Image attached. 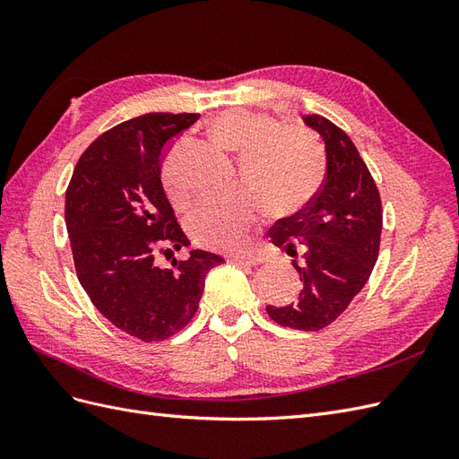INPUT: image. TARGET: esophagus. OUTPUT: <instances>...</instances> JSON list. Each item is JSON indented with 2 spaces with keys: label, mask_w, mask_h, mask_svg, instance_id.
Returning <instances> with one entry per match:
<instances>
[{
  "label": "esophagus",
  "mask_w": 459,
  "mask_h": 459,
  "mask_svg": "<svg viewBox=\"0 0 459 459\" xmlns=\"http://www.w3.org/2000/svg\"><path fill=\"white\" fill-rule=\"evenodd\" d=\"M231 260L238 262V264H245V266H258V264L264 262V258H262L260 255H253V253H248V255H238V256H233Z\"/></svg>",
  "instance_id": "1"
}]
</instances>
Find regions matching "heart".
Returning a JSON list of instances; mask_svg holds the SVG:
<instances>
[{"label": "heart", "mask_w": 459, "mask_h": 459, "mask_svg": "<svg viewBox=\"0 0 459 459\" xmlns=\"http://www.w3.org/2000/svg\"><path fill=\"white\" fill-rule=\"evenodd\" d=\"M208 135L221 149L238 152L239 174L248 187L204 197L187 218L191 238L201 245L238 248L262 212V202L277 216L295 214L324 182V152L314 137L248 108H226L208 122ZM169 197L178 203L170 176L164 174Z\"/></svg>", "instance_id": "1"}]
</instances>
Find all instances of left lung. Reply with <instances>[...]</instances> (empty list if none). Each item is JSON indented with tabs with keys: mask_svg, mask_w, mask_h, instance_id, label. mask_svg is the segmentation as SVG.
<instances>
[{
	"mask_svg": "<svg viewBox=\"0 0 459 459\" xmlns=\"http://www.w3.org/2000/svg\"><path fill=\"white\" fill-rule=\"evenodd\" d=\"M325 143V179L312 201L275 221L270 241L300 260L293 266L302 289L295 304L266 307L275 324L319 331L346 310L377 262L383 212L377 186L352 140L331 120L304 115Z\"/></svg>",
	"mask_w": 459,
	"mask_h": 459,
	"instance_id": "8db88e82",
	"label": "left lung"
}]
</instances>
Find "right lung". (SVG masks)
I'll list each match as a JSON object with an SVG mask.
<instances>
[{
    "label": "right lung",
    "mask_w": 459,
    "mask_h": 459,
    "mask_svg": "<svg viewBox=\"0 0 459 459\" xmlns=\"http://www.w3.org/2000/svg\"><path fill=\"white\" fill-rule=\"evenodd\" d=\"M195 113H149L101 134L76 162L65 220L78 281L93 307L128 335L152 342L184 329L199 308L206 273L224 258L189 251L174 268L157 253L189 247L166 199L160 169L172 137Z\"/></svg>",
    "instance_id": "obj_1"
}]
</instances>
